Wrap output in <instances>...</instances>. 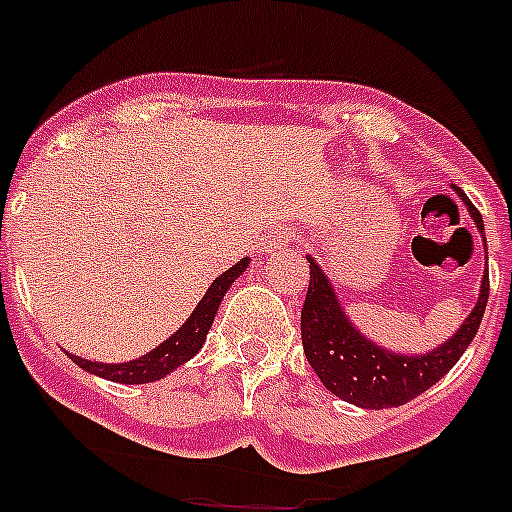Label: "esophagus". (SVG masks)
Segmentation results:
<instances>
[{
	"label": "esophagus",
	"instance_id": "esophagus-1",
	"mask_svg": "<svg viewBox=\"0 0 512 512\" xmlns=\"http://www.w3.org/2000/svg\"><path fill=\"white\" fill-rule=\"evenodd\" d=\"M292 241H297V236H294V231H289V228H284V231H276L274 236L266 238L264 246L269 248V251H271V248H274V251H279V248H287Z\"/></svg>",
	"mask_w": 512,
	"mask_h": 512
}]
</instances>
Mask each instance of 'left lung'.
<instances>
[{
	"mask_svg": "<svg viewBox=\"0 0 512 512\" xmlns=\"http://www.w3.org/2000/svg\"><path fill=\"white\" fill-rule=\"evenodd\" d=\"M462 203L470 210L472 220L482 228V215L467 200L459 187H454ZM309 261V289L302 307V345L309 365L320 375L327 391L342 401L355 403L360 409H391L411 398L421 396L439 378L454 368L462 353L470 348L480 330L490 297V276H482L480 297L475 309L467 314L457 332L442 342L439 348L424 355H401L370 342L368 337L350 322L337 302L332 281L314 259Z\"/></svg>",
	"mask_w": 512,
	"mask_h": 512,
	"instance_id": "1",
	"label": "left lung"
}]
</instances>
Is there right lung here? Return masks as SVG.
I'll use <instances>...</instances> for the list:
<instances>
[{
	"mask_svg": "<svg viewBox=\"0 0 512 512\" xmlns=\"http://www.w3.org/2000/svg\"><path fill=\"white\" fill-rule=\"evenodd\" d=\"M248 261L241 259L236 266H231L228 271L218 276V279L210 284V289L205 292V297L200 299L198 307L192 309V314L187 317L185 325L170 337V340L159 342L157 348L149 350L147 355L137 360H126V363H93V360H83L78 355H70L75 365H81L88 373L98 375V378H106V381L114 383H152L170 375L172 370L180 368L182 363H187L190 358L198 355V350L205 345V337H208L210 325L215 320V312H218V304L223 302L225 292L231 289L233 281L248 269Z\"/></svg>",
	"mask_w": 512,
	"mask_h": 512,
	"instance_id": "add662e5",
	"label": "right lung"
}]
</instances>
